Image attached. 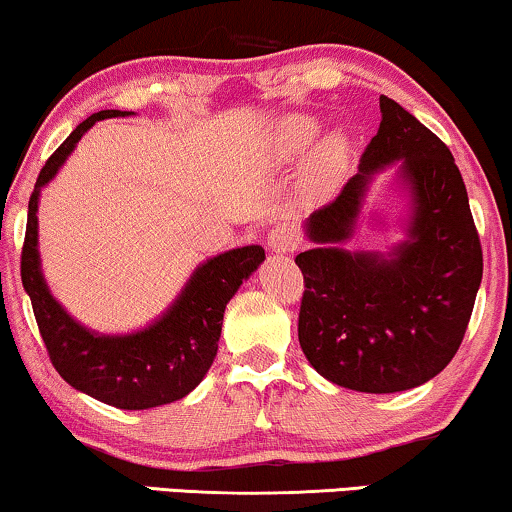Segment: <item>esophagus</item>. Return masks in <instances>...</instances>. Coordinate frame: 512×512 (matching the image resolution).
<instances>
[{"instance_id":"esophagus-1","label":"esophagus","mask_w":512,"mask_h":512,"mask_svg":"<svg viewBox=\"0 0 512 512\" xmlns=\"http://www.w3.org/2000/svg\"><path fill=\"white\" fill-rule=\"evenodd\" d=\"M267 245L274 255H286V252L297 250L300 236H297V229L293 224H281L276 229H271V234L267 236Z\"/></svg>"}]
</instances>
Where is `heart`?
I'll return each instance as SVG.
<instances>
[{
    "label": "heart",
    "mask_w": 512,
    "mask_h": 512,
    "mask_svg": "<svg viewBox=\"0 0 512 512\" xmlns=\"http://www.w3.org/2000/svg\"><path fill=\"white\" fill-rule=\"evenodd\" d=\"M319 134V122L309 115L293 113L276 122L271 129L269 151L276 163H290L297 155L304 153V148L312 144ZM349 141L345 134L333 132L323 137L312 151L302 167V191L304 196L312 200H321L338 189L345 179L349 167Z\"/></svg>",
    "instance_id": "heart-1"
}]
</instances>
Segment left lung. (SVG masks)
Segmentation results:
<instances>
[{"label":"left lung","instance_id":"obj_1","mask_svg":"<svg viewBox=\"0 0 512 512\" xmlns=\"http://www.w3.org/2000/svg\"><path fill=\"white\" fill-rule=\"evenodd\" d=\"M378 134L359 172L304 222L295 257L304 295L297 338L331 383L368 394L418 387L461 347L482 283V245L454 155L397 101L380 96ZM394 164L407 238L390 253L347 251L375 173Z\"/></svg>","mask_w":512,"mask_h":512}]
</instances>
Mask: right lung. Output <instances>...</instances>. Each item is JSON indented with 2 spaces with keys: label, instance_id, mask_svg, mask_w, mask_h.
Here are the masks:
<instances>
[{
  "label": "right lung",
  "instance_id": "add662e5",
  "mask_svg": "<svg viewBox=\"0 0 512 512\" xmlns=\"http://www.w3.org/2000/svg\"><path fill=\"white\" fill-rule=\"evenodd\" d=\"M129 111H99L80 122L42 167L28 203V226L21 255V278L49 359L75 390L125 411L170 404L196 390L217 357L224 309L245 278L264 262L262 245H243L210 257L174 302L146 328L125 335L96 333L82 326L51 295L37 248L40 193L56 177L77 141L99 120L127 118Z\"/></svg>",
  "mask_w": 512,
  "mask_h": 512
}]
</instances>
